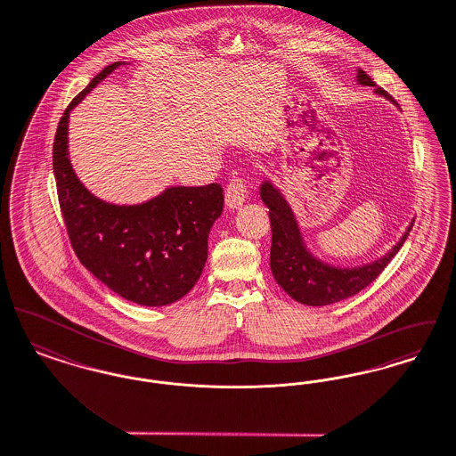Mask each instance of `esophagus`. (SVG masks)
<instances>
[{"label":"esophagus","mask_w":456,"mask_h":456,"mask_svg":"<svg viewBox=\"0 0 456 456\" xmlns=\"http://www.w3.org/2000/svg\"><path fill=\"white\" fill-rule=\"evenodd\" d=\"M247 195H248V191H247L245 182L240 180V178L232 180L228 189H226V192H224L226 206L230 209H239L240 206H243V202L247 200Z\"/></svg>","instance_id":"34e87169"}]
</instances>
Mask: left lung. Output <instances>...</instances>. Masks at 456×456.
Instances as JSON below:
<instances>
[{
    "mask_svg": "<svg viewBox=\"0 0 456 456\" xmlns=\"http://www.w3.org/2000/svg\"><path fill=\"white\" fill-rule=\"evenodd\" d=\"M355 78L360 86H376L370 80V77L360 69ZM374 93L387 101H393L381 87H378ZM259 191L264 204L269 209L273 230L269 257L271 273L276 283L283 288L293 300L311 307L331 305L339 300L354 297L360 289L370 285L383 273L389 261L398 254L413 226L411 221L402 239L393 245V248L372 263L352 267L333 265L324 263L322 259L312 254L300 232L298 221L293 215V209L289 208L281 191L274 187L271 180H264Z\"/></svg>",
    "mask_w": 456,
    "mask_h": 456,
    "instance_id": "1",
    "label": "left lung"
}]
</instances>
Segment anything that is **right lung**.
I'll list each match as a JSON object with an SVG mask.
<instances>
[{"instance_id":"obj_1","label":"right lung","mask_w":456,"mask_h":456,"mask_svg":"<svg viewBox=\"0 0 456 456\" xmlns=\"http://www.w3.org/2000/svg\"><path fill=\"white\" fill-rule=\"evenodd\" d=\"M125 61L97 73L65 110L53 145L61 215L78 261L125 300L161 307L187 295L208 261V239L223 213L217 183L171 185L141 204H111L89 192L69 156L73 108Z\"/></svg>"}]
</instances>
